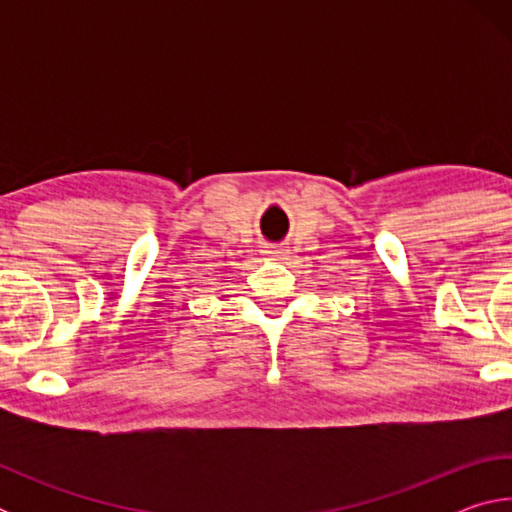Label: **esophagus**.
<instances>
[{
    "label": "esophagus",
    "instance_id": "obj_1",
    "mask_svg": "<svg viewBox=\"0 0 512 512\" xmlns=\"http://www.w3.org/2000/svg\"><path fill=\"white\" fill-rule=\"evenodd\" d=\"M266 259H273V262H284V259H289V248H284V246H268V248H264V253H262Z\"/></svg>",
    "mask_w": 512,
    "mask_h": 512
}]
</instances>
